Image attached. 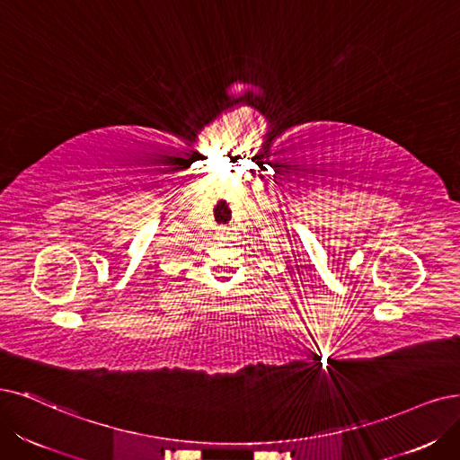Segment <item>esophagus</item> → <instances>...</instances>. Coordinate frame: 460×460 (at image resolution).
I'll return each mask as SVG.
<instances>
[{
  "label": "esophagus",
  "instance_id": "obj_1",
  "mask_svg": "<svg viewBox=\"0 0 460 460\" xmlns=\"http://www.w3.org/2000/svg\"><path fill=\"white\" fill-rule=\"evenodd\" d=\"M217 236H219V239H221V241H224V239H227V231H226V227H221V229H217Z\"/></svg>",
  "mask_w": 460,
  "mask_h": 460
}]
</instances>
